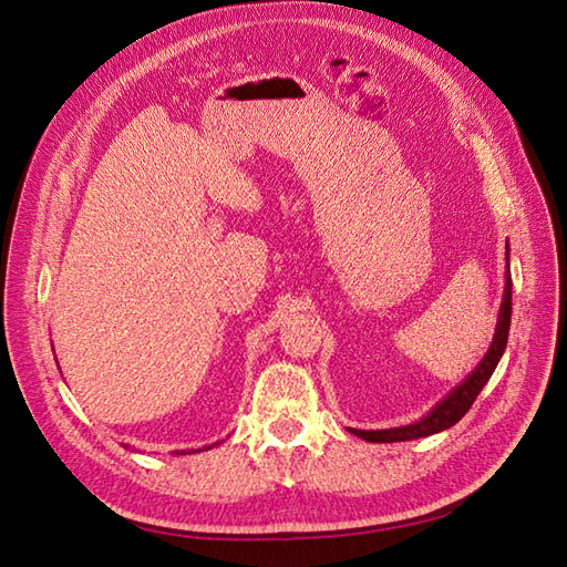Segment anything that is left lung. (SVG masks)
Wrapping results in <instances>:
<instances>
[{
  "label": "left lung",
  "mask_w": 567,
  "mask_h": 567,
  "mask_svg": "<svg viewBox=\"0 0 567 567\" xmlns=\"http://www.w3.org/2000/svg\"><path fill=\"white\" fill-rule=\"evenodd\" d=\"M506 262H508V246H506ZM508 267V265H506ZM508 326H511V274L506 269V288H504V300L499 307V319H496V331L494 338L489 342V350L483 357V362L475 367V371H471L466 375V381L458 383L447 398L442 402H437L427 414L409 425H400V427H388V431H357V427H350V433L362 437L367 442H404V440H419V437H427L447 431L454 423H458L466 411L473 406V402L477 400L480 390L485 388V383L489 381V375L494 373L496 364L506 350L508 342Z\"/></svg>",
  "instance_id": "1"
}]
</instances>
